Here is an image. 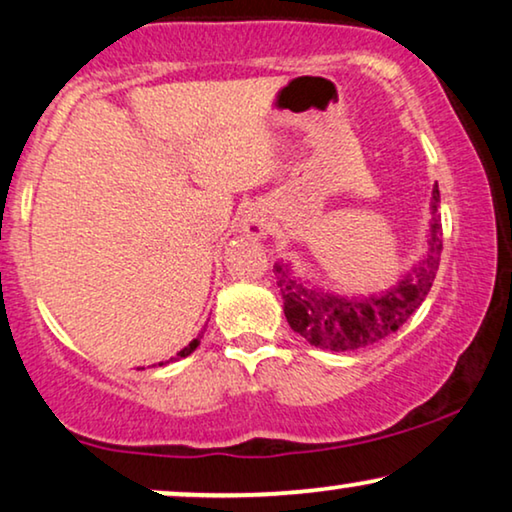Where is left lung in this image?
Segmentation results:
<instances>
[{
    "label": "left lung",
    "instance_id": "left-lung-1",
    "mask_svg": "<svg viewBox=\"0 0 512 512\" xmlns=\"http://www.w3.org/2000/svg\"><path fill=\"white\" fill-rule=\"evenodd\" d=\"M440 191L433 186V223H431V249L426 261L408 275L396 289L375 298H335L317 289H307L291 275L286 265L275 263V277L279 293L284 300V314L289 326L314 347L331 349V352H352L375 345L398 331L417 307L424 303L426 293L431 291L440 265L443 251V226L438 223Z\"/></svg>",
    "mask_w": 512,
    "mask_h": 512
}]
</instances>
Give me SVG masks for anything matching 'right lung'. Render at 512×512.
I'll return each mask as SVG.
<instances>
[{"label": "right lung", "mask_w": 512, "mask_h": 512, "mask_svg": "<svg viewBox=\"0 0 512 512\" xmlns=\"http://www.w3.org/2000/svg\"><path fill=\"white\" fill-rule=\"evenodd\" d=\"M200 338H202V335H198V338H195V340H191V342H188V345H186L184 349H181V352L177 354V359H184V356H188V354H191V352H193V349L200 345ZM170 361H172V359H170ZM158 366H163V363H158Z\"/></svg>", "instance_id": "1"}]
</instances>
